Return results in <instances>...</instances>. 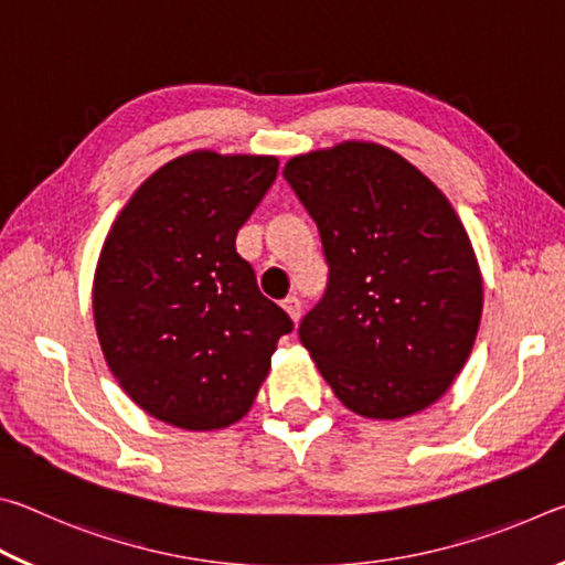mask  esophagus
<instances>
[{
    "label": "esophagus",
    "instance_id": "esophagus-1",
    "mask_svg": "<svg viewBox=\"0 0 565 565\" xmlns=\"http://www.w3.org/2000/svg\"><path fill=\"white\" fill-rule=\"evenodd\" d=\"M281 306L286 309V313H289V317H291V321L299 323V319H301V301L296 299V296H289V299H284Z\"/></svg>",
    "mask_w": 565,
    "mask_h": 565
}]
</instances>
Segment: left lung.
Segmentation results:
<instances>
[{"instance_id": "1", "label": "left lung", "mask_w": 565, "mask_h": 565, "mask_svg": "<svg viewBox=\"0 0 565 565\" xmlns=\"http://www.w3.org/2000/svg\"><path fill=\"white\" fill-rule=\"evenodd\" d=\"M284 179L317 222L329 281L299 323L353 414L404 418L446 394L473 349L483 284L448 199L363 141L294 157Z\"/></svg>"}]
</instances>
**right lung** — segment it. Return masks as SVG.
<instances>
[{
    "instance_id": "obj_1",
    "label": "right lung",
    "mask_w": 565,
    "mask_h": 565,
    "mask_svg": "<svg viewBox=\"0 0 565 565\" xmlns=\"http://www.w3.org/2000/svg\"><path fill=\"white\" fill-rule=\"evenodd\" d=\"M276 171L274 157L194 151L149 177L114 222L94 323L111 374L149 416L189 431L234 424L294 331L236 252Z\"/></svg>"
}]
</instances>
